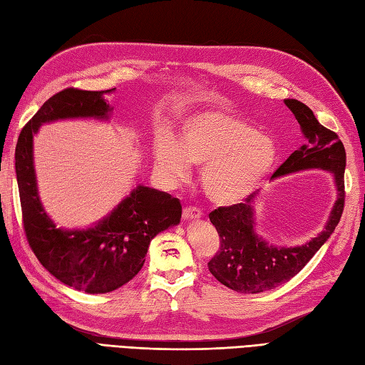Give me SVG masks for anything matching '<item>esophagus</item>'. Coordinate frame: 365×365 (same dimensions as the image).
<instances>
[{"label":"esophagus","mask_w":365,"mask_h":365,"mask_svg":"<svg viewBox=\"0 0 365 365\" xmlns=\"http://www.w3.org/2000/svg\"><path fill=\"white\" fill-rule=\"evenodd\" d=\"M201 213H202L201 209L195 207V206H187L182 210V217H184V220H195V218H200Z\"/></svg>","instance_id":"esophagus-1"}]
</instances>
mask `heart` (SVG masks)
Listing matches in <instances>:
<instances>
[{"instance_id":"1","label":"heart","mask_w":365,"mask_h":365,"mask_svg":"<svg viewBox=\"0 0 365 365\" xmlns=\"http://www.w3.org/2000/svg\"><path fill=\"white\" fill-rule=\"evenodd\" d=\"M279 159L269 138L232 113L210 110L195 114L182 125L178 144L159 142L155 164L172 181H184L190 164L201 168L202 190L218 204H234L252 193Z\"/></svg>"}]
</instances>
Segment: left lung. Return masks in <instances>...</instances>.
I'll list each match as a JSON object with an SVG mask.
<instances>
[{
  "label": "left lung",
  "mask_w": 365,
  "mask_h": 365,
  "mask_svg": "<svg viewBox=\"0 0 365 365\" xmlns=\"http://www.w3.org/2000/svg\"><path fill=\"white\" fill-rule=\"evenodd\" d=\"M288 108L296 115L305 144L283 163L272 178L307 168H324L334 173L337 201L325 229L304 246H268L254 234L252 200L250 195L242 202L221 206L209 213L210 223L220 235V250L209 260L210 274L225 287L242 294H257L287 283L321 250L333 234L342 217L345 204V148L334 131L319 123L305 103L285 99Z\"/></svg>",
  "instance_id": "obj_1"
}]
</instances>
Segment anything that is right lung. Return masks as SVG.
<instances>
[{"label":"right lung","instance_id":"1","mask_svg":"<svg viewBox=\"0 0 365 365\" xmlns=\"http://www.w3.org/2000/svg\"><path fill=\"white\" fill-rule=\"evenodd\" d=\"M106 91L66 88L43 103L23 127L15 148L23 229L32 252L56 279L76 289L102 294L120 288L142 269L150 242L180 223L181 202L165 192L139 185L110 217L88 230H61L43 210L34 173L32 136L43 122L101 118L111 111Z\"/></svg>","mask_w":365,"mask_h":365}]
</instances>
